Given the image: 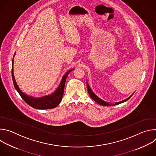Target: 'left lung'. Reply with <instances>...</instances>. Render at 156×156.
Here are the masks:
<instances>
[{"instance_id": "8db88e82", "label": "left lung", "mask_w": 156, "mask_h": 156, "mask_svg": "<svg viewBox=\"0 0 156 156\" xmlns=\"http://www.w3.org/2000/svg\"><path fill=\"white\" fill-rule=\"evenodd\" d=\"M86 84H87V91H88V93H89V94H90V97H91L95 102H98V104H100V105H105V106H113V105H118V104H121V103L124 102L126 101L127 100H128V99L132 96V95L133 94H132L131 96H130L129 98H128L127 99H125V100H123V101H122L118 102H115V104H110V103H108V102H105V101H102V99H101L99 98H98V97L93 92V91L91 90V87H90V86H89L87 82H86Z\"/></svg>"}]
</instances>
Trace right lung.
Returning <instances> with one entry per match:
<instances>
[{"instance_id": "right-lung-1", "label": "right lung", "mask_w": 156, "mask_h": 156, "mask_svg": "<svg viewBox=\"0 0 156 156\" xmlns=\"http://www.w3.org/2000/svg\"><path fill=\"white\" fill-rule=\"evenodd\" d=\"M15 53L13 55L15 56ZM74 69H71L66 72L61 80V82L56 90V91L51 95L45 96L41 98H33L32 96H28L22 92L17 85L15 81V76L13 75V58L12 60V76L13 79V84L16 90L18 91L21 98L23 99L29 105L37 109H49L56 107L61 102L64 91V87L65 84L66 79L68 75Z\"/></svg>"}]
</instances>
